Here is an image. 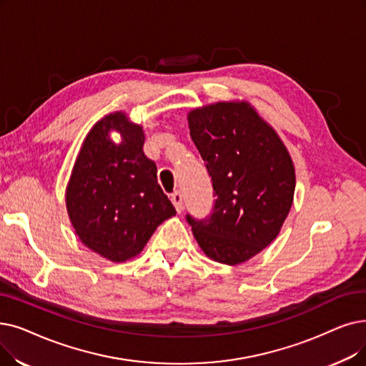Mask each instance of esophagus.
I'll use <instances>...</instances> for the list:
<instances>
[{"instance_id":"1","label":"esophagus","mask_w":366,"mask_h":366,"mask_svg":"<svg viewBox=\"0 0 366 366\" xmlns=\"http://www.w3.org/2000/svg\"><path fill=\"white\" fill-rule=\"evenodd\" d=\"M170 200L172 203L174 204V208H177V211L181 214L182 209H184V199H182V194L179 192H174L170 194Z\"/></svg>"}]
</instances>
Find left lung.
Masks as SVG:
<instances>
[{
    "label": "left lung",
    "mask_w": 366,
    "mask_h": 366,
    "mask_svg": "<svg viewBox=\"0 0 366 366\" xmlns=\"http://www.w3.org/2000/svg\"><path fill=\"white\" fill-rule=\"evenodd\" d=\"M189 134L217 197L211 215L187 214L215 262L237 264L271 244L295 194V167L277 133L245 103H215L188 115Z\"/></svg>",
    "instance_id": "obj_1"
}]
</instances>
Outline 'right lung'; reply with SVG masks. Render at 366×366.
Segmentation results:
<instances>
[{
    "instance_id": "add662e5",
    "label": "right lung",
    "mask_w": 366,
    "mask_h": 366,
    "mask_svg": "<svg viewBox=\"0 0 366 366\" xmlns=\"http://www.w3.org/2000/svg\"><path fill=\"white\" fill-rule=\"evenodd\" d=\"M112 129L122 144L108 137ZM144 132L122 114L92 127L67 187V211L81 241L112 262L144 249L154 230L177 214L157 181V166L145 157Z\"/></svg>"
}]
</instances>
